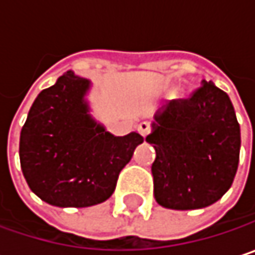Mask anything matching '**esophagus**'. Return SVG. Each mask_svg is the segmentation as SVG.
Segmentation results:
<instances>
[{
    "instance_id": "1",
    "label": "esophagus",
    "mask_w": 255,
    "mask_h": 255,
    "mask_svg": "<svg viewBox=\"0 0 255 255\" xmlns=\"http://www.w3.org/2000/svg\"><path fill=\"white\" fill-rule=\"evenodd\" d=\"M137 129H138V132H140L143 137H146V135L150 132V126H149L147 123H140V124H138V127H137Z\"/></svg>"
}]
</instances>
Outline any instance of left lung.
<instances>
[{
    "mask_svg": "<svg viewBox=\"0 0 255 255\" xmlns=\"http://www.w3.org/2000/svg\"><path fill=\"white\" fill-rule=\"evenodd\" d=\"M189 99L155 115L146 141L153 144V193L171 210H198L217 202L238 170L241 129L229 96L202 81Z\"/></svg>",
    "mask_w": 255,
    "mask_h": 255,
    "instance_id": "1",
    "label": "left lung"
}]
</instances>
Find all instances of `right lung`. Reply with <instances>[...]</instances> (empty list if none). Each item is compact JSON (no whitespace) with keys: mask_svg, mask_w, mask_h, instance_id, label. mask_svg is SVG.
I'll list each match as a JSON object with an SVG mask.
<instances>
[{"mask_svg":"<svg viewBox=\"0 0 255 255\" xmlns=\"http://www.w3.org/2000/svg\"><path fill=\"white\" fill-rule=\"evenodd\" d=\"M90 81L68 71L35 99L20 132V167L27 186L54 207L84 208L111 198L121 170L143 137H117L93 120Z\"/></svg>","mask_w":255,"mask_h":255,"instance_id":"obj_1","label":"right lung"}]
</instances>
